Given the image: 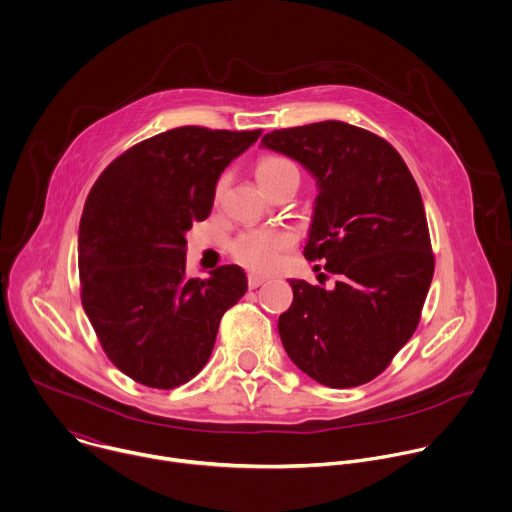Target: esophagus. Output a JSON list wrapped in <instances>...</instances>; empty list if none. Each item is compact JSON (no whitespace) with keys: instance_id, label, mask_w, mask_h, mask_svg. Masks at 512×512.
I'll return each mask as SVG.
<instances>
[{"instance_id":"1","label":"esophagus","mask_w":512,"mask_h":512,"mask_svg":"<svg viewBox=\"0 0 512 512\" xmlns=\"http://www.w3.org/2000/svg\"><path fill=\"white\" fill-rule=\"evenodd\" d=\"M264 280H266V278H262V276H258V274H248V288L254 290V288L262 286Z\"/></svg>"}]
</instances>
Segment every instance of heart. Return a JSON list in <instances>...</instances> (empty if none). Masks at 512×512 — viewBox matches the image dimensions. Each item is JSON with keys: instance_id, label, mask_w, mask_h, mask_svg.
<instances>
[{"instance_id": "obj_1", "label": "heart", "mask_w": 512, "mask_h": 512, "mask_svg": "<svg viewBox=\"0 0 512 512\" xmlns=\"http://www.w3.org/2000/svg\"><path fill=\"white\" fill-rule=\"evenodd\" d=\"M290 176L300 178L296 164L284 156H266L256 166V178L266 192H270L276 184L284 182ZM224 186L226 180L220 178L214 190V200H220ZM290 246L292 236L288 232L276 228H258L238 234L230 244V252L234 260H238L242 266L256 272H268L278 264L280 254Z\"/></svg>"}]
</instances>
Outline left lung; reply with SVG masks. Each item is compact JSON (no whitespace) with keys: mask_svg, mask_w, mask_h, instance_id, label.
<instances>
[{"mask_svg":"<svg viewBox=\"0 0 512 512\" xmlns=\"http://www.w3.org/2000/svg\"><path fill=\"white\" fill-rule=\"evenodd\" d=\"M308 168L318 196L306 260L338 276L332 290L290 280L278 318L292 362L320 384L352 388L388 368L414 334L434 274L418 186L380 136L326 120L262 138Z\"/></svg>","mask_w":512,"mask_h":512,"instance_id":"obj_1","label":"left lung"}]
</instances>
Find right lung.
<instances>
[{"mask_svg":"<svg viewBox=\"0 0 512 512\" xmlns=\"http://www.w3.org/2000/svg\"><path fill=\"white\" fill-rule=\"evenodd\" d=\"M262 130L182 126L120 154L88 194L78 238L80 296L96 336L132 380L186 384L208 362L220 320L248 290L242 268L186 274V232L210 216L224 168Z\"/></svg>","mask_w":512,"mask_h":512,"instance_id":"1","label":"right lung"}]
</instances>
